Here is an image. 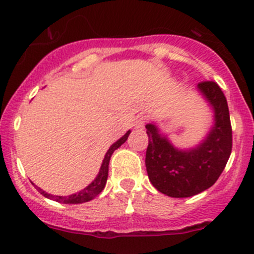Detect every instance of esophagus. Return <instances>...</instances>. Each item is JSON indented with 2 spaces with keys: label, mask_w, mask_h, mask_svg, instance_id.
<instances>
[{
  "label": "esophagus",
  "mask_w": 254,
  "mask_h": 254,
  "mask_svg": "<svg viewBox=\"0 0 254 254\" xmlns=\"http://www.w3.org/2000/svg\"><path fill=\"white\" fill-rule=\"evenodd\" d=\"M145 123H146V117H143V115H139V117H136V119H135L134 122L135 129H142V127H145Z\"/></svg>",
  "instance_id": "esophagus-1"
}]
</instances>
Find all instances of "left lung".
<instances>
[{"label":"left lung","mask_w":254,"mask_h":254,"mask_svg":"<svg viewBox=\"0 0 254 254\" xmlns=\"http://www.w3.org/2000/svg\"><path fill=\"white\" fill-rule=\"evenodd\" d=\"M198 89L214 111V127L196 147L179 150L155 124L146 125L148 146L146 171L152 186L172 198L196 195L214 186L232 150V129L226 97L214 81H204Z\"/></svg>","instance_id":"obj_1"}]
</instances>
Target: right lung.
<instances>
[{
    "instance_id": "add662e5",
    "label": "right lung",
    "mask_w": 254,
    "mask_h": 254,
    "mask_svg": "<svg viewBox=\"0 0 254 254\" xmlns=\"http://www.w3.org/2000/svg\"><path fill=\"white\" fill-rule=\"evenodd\" d=\"M129 134H130V130L124 135V136L120 137L117 142H114L111 147H109V150L107 151L106 156H104L103 163H102L98 176L96 177V179H94V181L92 182L89 186H87L86 188L82 189V190H79L75 194H71V195H67V196H59V195H51V194L45 193L43 189H40L39 187H37V186H35V188H37L38 191H39L40 194H43L45 198L51 199V200L59 201V203H63V204H81V203H86V201L92 200V199L96 198V196L98 195L102 190H103L104 187H106L107 178H108L109 161H111L113 152H114L118 147H120L123 143L127 141Z\"/></svg>"
}]
</instances>
